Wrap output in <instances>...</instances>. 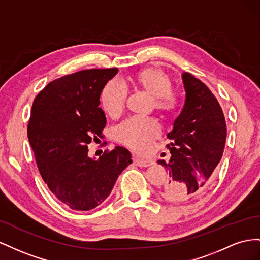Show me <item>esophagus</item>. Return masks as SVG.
<instances>
[{"label": "esophagus", "mask_w": 260, "mask_h": 260, "mask_svg": "<svg viewBox=\"0 0 260 260\" xmlns=\"http://www.w3.org/2000/svg\"><path fill=\"white\" fill-rule=\"evenodd\" d=\"M133 161H134L136 166H138L140 168H147V167H150L152 165V162L150 160H142L138 158H134L133 159Z\"/></svg>", "instance_id": "34e87169"}]
</instances>
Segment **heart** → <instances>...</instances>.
<instances>
[{
    "label": "heart",
    "mask_w": 260,
    "mask_h": 260,
    "mask_svg": "<svg viewBox=\"0 0 260 260\" xmlns=\"http://www.w3.org/2000/svg\"><path fill=\"white\" fill-rule=\"evenodd\" d=\"M134 85L143 89L153 99L154 108L161 112H172L176 107V94L172 90L171 80L160 69L149 68L139 72ZM127 99V88L123 81H108L101 91V105L111 116H117L124 110ZM160 126L153 118L133 116L117 126L116 137L120 142L137 152L147 151L153 140L159 137Z\"/></svg>",
    "instance_id": "1"
}]
</instances>
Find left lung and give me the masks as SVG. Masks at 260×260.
I'll return each instance as SVG.
<instances>
[{
	"label": "left lung",
	"mask_w": 260,
	"mask_h": 260,
	"mask_svg": "<svg viewBox=\"0 0 260 260\" xmlns=\"http://www.w3.org/2000/svg\"><path fill=\"white\" fill-rule=\"evenodd\" d=\"M182 79L184 106L168 133L171 158L158 161L169 173L159 188L169 202H185L202 194L222 158L226 138L225 118L210 89L189 73H183Z\"/></svg>",
	"instance_id": "left-lung-1"
}]
</instances>
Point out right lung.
<instances>
[{"instance_id": "1", "label": "right lung", "mask_w": 260, "mask_h": 260, "mask_svg": "<svg viewBox=\"0 0 260 260\" xmlns=\"http://www.w3.org/2000/svg\"><path fill=\"white\" fill-rule=\"evenodd\" d=\"M117 72L91 69L57 78L32 103L27 133L37 166L52 194L73 210H91L105 202L132 163L121 146L99 160L88 157V145L103 137L107 124L101 91Z\"/></svg>"}]
</instances>
